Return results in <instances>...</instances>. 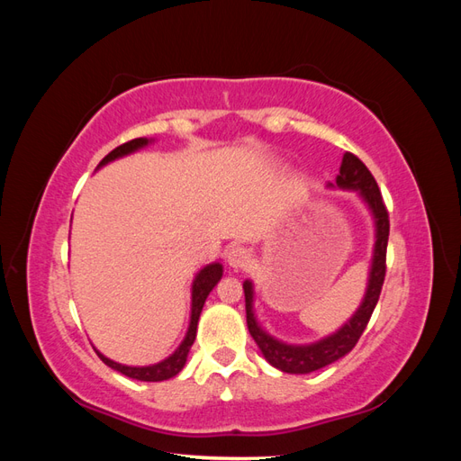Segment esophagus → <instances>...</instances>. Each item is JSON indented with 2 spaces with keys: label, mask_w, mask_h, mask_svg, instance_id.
I'll list each match as a JSON object with an SVG mask.
<instances>
[{
  "label": "esophagus",
  "mask_w": 461,
  "mask_h": 461,
  "mask_svg": "<svg viewBox=\"0 0 461 461\" xmlns=\"http://www.w3.org/2000/svg\"><path fill=\"white\" fill-rule=\"evenodd\" d=\"M227 261L232 269H246L252 261V254L246 246H232L227 252Z\"/></svg>",
  "instance_id": "1"
}]
</instances>
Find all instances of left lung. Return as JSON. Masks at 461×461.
Masks as SVG:
<instances>
[{"label":"left lung","mask_w":461,"mask_h":461,"mask_svg":"<svg viewBox=\"0 0 461 461\" xmlns=\"http://www.w3.org/2000/svg\"><path fill=\"white\" fill-rule=\"evenodd\" d=\"M337 185L348 190H359L361 198L367 202L376 222V242H375V256L369 275V286L366 298L361 302L356 315L339 330L323 339L321 342L310 346H288L275 340L267 332L261 330L252 310V283H244V296H246V323L248 330L252 334L256 344L259 346L265 359L276 369L285 373H312L321 367H325L332 361L346 356L357 344L359 337L364 334L376 302H379L384 275H386V244L390 232V221L386 205L383 202V194L376 185L375 176L352 151H346L340 163V175L337 176Z\"/></svg>","instance_id":"left-lung-1"}]
</instances>
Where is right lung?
<instances>
[{
  "label": "right lung",
  "instance_id": "right-lung-1",
  "mask_svg": "<svg viewBox=\"0 0 461 461\" xmlns=\"http://www.w3.org/2000/svg\"><path fill=\"white\" fill-rule=\"evenodd\" d=\"M146 144H148L146 138H134V140L124 142V144L117 146L113 151H109L107 156L100 161V165H105V163L113 161L117 158H121V156H127V153H131V151H134L138 148H142ZM221 275H222L221 263L207 265V267H203L198 273L196 281H194V286H192V317H190V327H188V332H186V339L183 340V344L178 346V350L173 356L163 359L161 364L148 366V367H129V366L117 364V361H111L109 357L102 356L100 352H95V354L100 356V359L104 361L105 366H109L111 369H115V371H119L122 375L131 376V379L148 381V383H158V381L171 379V376H175L186 364V357H188L190 348H192L194 340H196L198 319H200L202 308H203V303H205V298L209 296V292L213 290V286L221 281Z\"/></svg>",
  "mask_w": 461,
  "mask_h": 461
}]
</instances>
